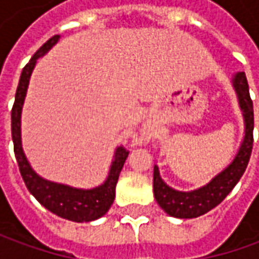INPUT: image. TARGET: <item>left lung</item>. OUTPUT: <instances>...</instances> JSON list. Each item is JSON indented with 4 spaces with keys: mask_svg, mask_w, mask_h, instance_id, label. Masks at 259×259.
<instances>
[{
    "mask_svg": "<svg viewBox=\"0 0 259 259\" xmlns=\"http://www.w3.org/2000/svg\"><path fill=\"white\" fill-rule=\"evenodd\" d=\"M232 83L238 95L245 122L244 141L239 147L238 154L235 155L234 161L224 171L214 176L206 186L192 192H179L167 186L160 177L158 167L154 165V197L160 207L170 216L180 219H192L207 213L232 192V189L245 173L254 144V105L249 96L248 80L244 72H238L232 79Z\"/></svg>",
    "mask_w": 259,
    "mask_h": 259,
    "instance_id": "left-lung-1",
    "label": "left lung"
}]
</instances>
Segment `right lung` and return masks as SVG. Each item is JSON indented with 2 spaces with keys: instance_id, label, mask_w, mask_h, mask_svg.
Masks as SVG:
<instances>
[{
  "instance_id": "1",
  "label": "right lung",
  "mask_w": 259,
  "mask_h": 259,
  "mask_svg": "<svg viewBox=\"0 0 259 259\" xmlns=\"http://www.w3.org/2000/svg\"><path fill=\"white\" fill-rule=\"evenodd\" d=\"M59 38L60 35H53L52 38H49L33 55L30 62L24 66L21 72L20 82L15 92L14 105L11 109V135H13V143H14V153L20 173L28 192L34 196L40 204H43L52 213L67 221L91 222L104 216L109 210L111 204L114 203L116 182H118L119 173L124 167L125 160L130 151L125 150L122 145L118 147L115 151L111 168H109L108 179L105 180L104 184L95 189L85 190V189L70 187L66 184L49 182L43 177H40L27 161L24 151H23V145H21V109L24 104L30 76L37 63V59L46 55L59 41Z\"/></svg>"
}]
</instances>
